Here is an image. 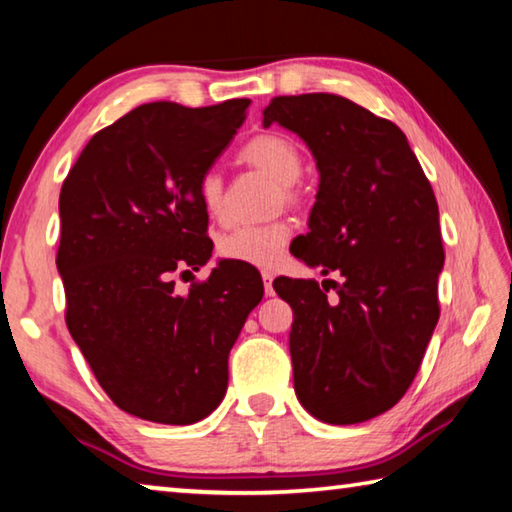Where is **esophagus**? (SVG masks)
I'll use <instances>...</instances> for the list:
<instances>
[{"mask_svg":"<svg viewBox=\"0 0 512 512\" xmlns=\"http://www.w3.org/2000/svg\"><path fill=\"white\" fill-rule=\"evenodd\" d=\"M262 280H264V291H266V296H273V280H275V275L271 273V271H262Z\"/></svg>","mask_w":512,"mask_h":512,"instance_id":"obj_1","label":"esophagus"}]
</instances>
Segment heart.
I'll return each instance as SVG.
<instances>
[{
  "mask_svg": "<svg viewBox=\"0 0 512 512\" xmlns=\"http://www.w3.org/2000/svg\"><path fill=\"white\" fill-rule=\"evenodd\" d=\"M241 160L262 171L282 187V198L287 203L296 201L293 185L298 183L305 169L298 146L282 135H257L241 149ZM198 198L203 210L210 216H221L223 210V176L216 169L205 171L198 180ZM291 239V228L277 221L268 225H244L230 230L219 239V253L225 259H235L250 266H275L282 259L284 246Z\"/></svg>",
  "mask_w": 512,
  "mask_h": 512,
  "instance_id": "1",
  "label": "heart"
}]
</instances>
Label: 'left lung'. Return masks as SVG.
<instances>
[{"label": "left lung", "instance_id": "1", "mask_svg": "<svg viewBox=\"0 0 512 512\" xmlns=\"http://www.w3.org/2000/svg\"><path fill=\"white\" fill-rule=\"evenodd\" d=\"M271 124L307 144L320 176L293 255L343 275L341 284L325 280L334 302L314 280L273 282L293 309V388L318 420L366 422L409 391L438 323L436 196L400 128L350 99L275 97L264 108Z\"/></svg>", "mask_w": 512, "mask_h": 512}]
</instances>
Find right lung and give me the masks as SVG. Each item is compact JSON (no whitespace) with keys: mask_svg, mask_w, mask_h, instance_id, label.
I'll use <instances>...</instances> for the list:
<instances>
[{"mask_svg":"<svg viewBox=\"0 0 512 512\" xmlns=\"http://www.w3.org/2000/svg\"><path fill=\"white\" fill-rule=\"evenodd\" d=\"M248 106L144 103L92 137L60 189L67 329L110 400L142 420L207 418L225 397L232 345L262 302V277L232 262L185 296L171 280L212 257L198 180Z\"/></svg>","mask_w":512,"mask_h":512,"instance_id":"1","label":"right lung"}]
</instances>
